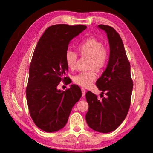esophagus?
I'll return each instance as SVG.
<instances>
[{"label": "esophagus", "mask_w": 153, "mask_h": 153, "mask_svg": "<svg viewBox=\"0 0 153 153\" xmlns=\"http://www.w3.org/2000/svg\"><path fill=\"white\" fill-rule=\"evenodd\" d=\"M81 91H82V96L85 97V93H86L85 90L84 89V88H81Z\"/></svg>", "instance_id": "obj_1"}]
</instances>
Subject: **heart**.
<instances>
[{
	"label": "heart",
	"instance_id": "b5f03b06",
	"mask_svg": "<svg viewBox=\"0 0 153 153\" xmlns=\"http://www.w3.org/2000/svg\"><path fill=\"white\" fill-rule=\"evenodd\" d=\"M77 49L80 55L90 58V68H93L98 71L103 70L108 62L109 55L103 48V43L94 37H89L79 43ZM77 60V54L68 50L65 54V62L70 69H74ZM97 77L94 70L88 72H82L73 77V81L77 85L82 87H89Z\"/></svg>",
	"mask_w": 153,
	"mask_h": 153
}]
</instances>
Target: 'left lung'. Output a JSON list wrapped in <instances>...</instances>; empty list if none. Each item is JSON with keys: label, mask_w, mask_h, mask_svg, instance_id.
<instances>
[{"label": "left lung", "mask_w": 153, "mask_h": 153, "mask_svg": "<svg viewBox=\"0 0 153 153\" xmlns=\"http://www.w3.org/2000/svg\"><path fill=\"white\" fill-rule=\"evenodd\" d=\"M97 27L106 33L110 48L107 67L96 82L98 90L102 94L105 92L106 97L100 100L91 91L86 93L89 105L86 121L92 130L109 133L115 130L127 115L133 82L130 64L120 35L110 26L99 25Z\"/></svg>", "instance_id": "8db88e82"}]
</instances>
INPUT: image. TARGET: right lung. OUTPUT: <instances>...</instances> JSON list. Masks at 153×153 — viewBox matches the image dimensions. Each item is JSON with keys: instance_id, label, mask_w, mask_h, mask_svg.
Segmentation results:
<instances>
[{"instance_id": "1", "label": "right lung", "mask_w": 153, "mask_h": 153, "mask_svg": "<svg viewBox=\"0 0 153 153\" xmlns=\"http://www.w3.org/2000/svg\"><path fill=\"white\" fill-rule=\"evenodd\" d=\"M86 28L85 25H55L48 28L34 50L29 68L26 90L29 112L36 126L52 133L65 126L72 107L81 97L80 88L71 85L65 91L57 86L68 67L65 54L73 38Z\"/></svg>"}]
</instances>
